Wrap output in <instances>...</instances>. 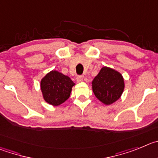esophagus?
I'll list each match as a JSON object with an SVG mask.
<instances>
[{
	"label": "esophagus",
	"instance_id": "esophagus-1",
	"mask_svg": "<svg viewBox=\"0 0 158 158\" xmlns=\"http://www.w3.org/2000/svg\"><path fill=\"white\" fill-rule=\"evenodd\" d=\"M82 79H83V76H78L77 77H76V81H77L78 82H82Z\"/></svg>",
	"mask_w": 158,
	"mask_h": 158
}]
</instances>
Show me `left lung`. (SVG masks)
I'll return each mask as SVG.
<instances>
[{"mask_svg": "<svg viewBox=\"0 0 158 158\" xmlns=\"http://www.w3.org/2000/svg\"><path fill=\"white\" fill-rule=\"evenodd\" d=\"M92 89L97 98L109 106L121 97L124 89V80L119 72L103 67L92 81Z\"/></svg>", "mask_w": 158, "mask_h": 158, "instance_id": "1", "label": "left lung"}]
</instances>
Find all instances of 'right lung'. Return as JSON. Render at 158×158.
Listing matches in <instances>:
<instances>
[{"label":"right lung","mask_w":158,"mask_h":158,"mask_svg":"<svg viewBox=\"0 0 158 158\" xmlns=\"http://www.w3.org/2000/svg\"><path fill=\"white\" fill-rule=\"evenodd\" d=\"M73 81L57 71H51L41 80V90L45 102L53 106H57L70 97Z\"/></svg>","instance_id":"obj_1"}]
</instances>
